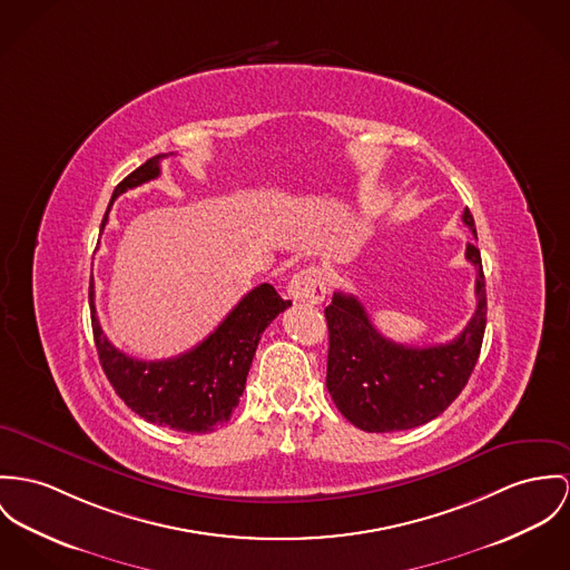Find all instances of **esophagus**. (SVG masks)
Listing matches in <instances>:
<instances>
[{
  "label": "esophagus",
  "mask_w": 570,
  "mask_h": 570,
  "mask_svg": "<svg viewBox=\"0 0 570 570\" xmlns=\"http://www.w3.org/2000/svg\"><path fill=\"white\" fill-rule=\"evenodd\" d=\"M325 293H327V275L318 266H307L297 275H293V279L288 282V295L295 302L321 304L325 299Z\"/></svg>",
  "instance_id": "1"
}]
</instances>
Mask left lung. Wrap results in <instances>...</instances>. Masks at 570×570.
I'll use <instances>...</instances> for the list:
<instances>
[{
    "mask_svg": "<svg viewBox=\"0 0 570 570\" xmlns=\"http://www.w3.org/2000/svg\"><path fill=\"white\" fill-rule=\"evenodd\" d=\"M462 220L478 238L466 208ZM466 261L475 264L478 309L458 338L434 347H407L384 338L364 306L336 291L325 307L330 351L327 391L341 414L364 432H401L430 423L466 386L485 330V284L480 249L469 243Z\"/></svg>",
    "mask_w": 570,
    "mask_h": 570,
    "instance_id": "obj_1",
    "label": "left lung"
}]
</instances>
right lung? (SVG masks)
I'll return each instance as SVG.
<instances>
[{
	"label": "right lung",
	"mask_w": 570,
	"mask_h": 570,
	"mask_svg": "<svg viewBox=\"0 0 570 570\" xmlns=\"http://www.w3.org/2000/svg\"><path fill=\"white\" fill-rule=\"evenodd\" d=\"M167 154L149 158L131 171L112 193V202L149 179L160 176V160ZM110 202V206H112ZM101 227L108 223V213ZM95 347L101 368L126 405L140 419L171 428L184 434H206L229 421L232 410L245 391L252 360L268 323L291 306L271 284H261L247 293L219 327L195 350L177 357L145 362L110 345L95 314L92 277L88 288Z\"/></svg>",
	"instance_id": "add662e5"
}]
</instances>
